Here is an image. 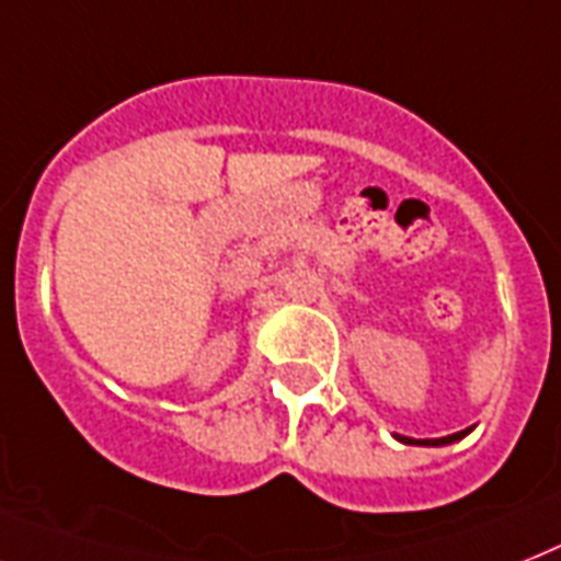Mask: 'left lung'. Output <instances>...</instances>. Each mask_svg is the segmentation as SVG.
I'll return each instance as SVG.
<instances>
[{
    "mask_svg": "<svg viewBox=\"0 0 561 561\" xmlns=\"http://www.w3.org/2000/svg\"><path fill=\"white\" fill-rule=\"evenodd\" d=\"M463 435H467V430H463V432H455V435H446V438H438V440H423V444H449V440L463 438ZM400 440H407V444H412V438H400Z\"/></svg>",
    "mask_w": 561,
    "mask_h": 561,
    "instance_id": "1",
    "label": "left lung"
}]
</instances>
